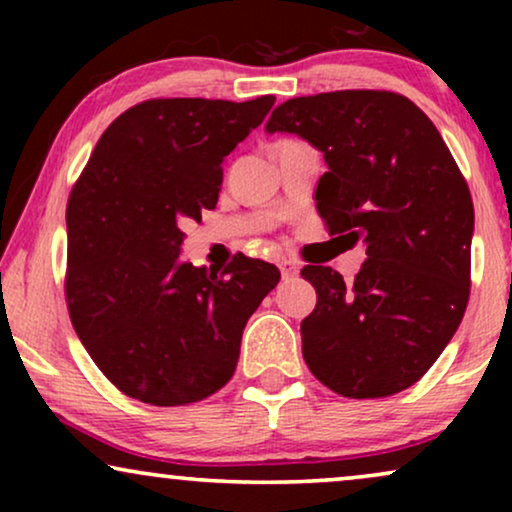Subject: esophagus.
<instances>
[{
  "label": "esophagus",
  "mask_w": 512,
  "mask_h": 512,
  "mask_svg": "<svg viewBox=\"0 0 512 512\" xmlns=\"http://www.w3.org/2000/svg\"><path fill=\"white\" fill-rule=\"evenodd\" d=\"M279 270H282L284 279H291V277L298 275V265L293 261H279Z\"/></svg>",
  "instance_id": "obj_1"
}]
</instances>
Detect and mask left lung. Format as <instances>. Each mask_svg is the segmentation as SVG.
Instances as JSON below:
<instances>
[{
	"label": "left lung",
	"mask_w": 512,
	"mask_h": 512,
	"mask_svg": "<svg viewBox=\"0 0 512 512\" xmlns=\"http://www.w3.org/2000/svg\"><path fill=\"white\" fill-rule=\"evenodd\" d=\"M265 130L324 153L317 212L331 235L366 242L354 282L324 265L300 270L317 289L300 324L307 368L347 398L412 387L452 340L471 293L473 200L450 149L415 102L389 90L293 97Z\"/></svg>",
	"instance_id": "1"
}]
</instances>
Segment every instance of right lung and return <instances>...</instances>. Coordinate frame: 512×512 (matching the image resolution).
Returning a JSON list of instances; mask_svg holds the SVG:
<instances>
[{"label":"right lung","mask_w":512,"mask_h":512,"mask_svg":"<svg viewBox=\"0 0 512 512\" xmlns=\"http://www.w3.org/2000/svg\"><path fill=\"white\" fill-rule=\"evenodd\" d=\"M275 97L135 104L104 130L67 202L65 296L90 359L125 396L188 405L235 373L275 265L237 254L219 275L179 258L184 219L214 209L223 158Z\"/></svg>","instance_id":"1"}]
</instances>
